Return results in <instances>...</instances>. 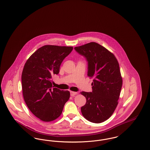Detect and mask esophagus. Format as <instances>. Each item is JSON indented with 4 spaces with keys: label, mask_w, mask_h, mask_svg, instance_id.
<instances>
[{
    "label": "esophagus",
    "mask_w": 150,
    "mask_h": 150,
    "mask_svg": "<svg viewBox=\"0 0 150 150\" xmlns=\"http://www.w3.org/2000/svg\"><path fill=\"white\" fill-rule=\"evenodd\" d=\"M77 94L76 92H70V94H71V96H74L75 95H76Z\"/></svg>",
    "instance_id": "1"
}]
</instances>
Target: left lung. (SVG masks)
<instances>
[{
	"label": "left lung",
	"instance_id": "obj_1",
	"mask_svg": "<svg viewBox=\"0 0 150 150\" xmlns=\"http://www.w3.org/2000/svg\"><path fill=\"white\" fill-rule=\"evenodd\" d=\"M88 62V76L93 79L92 92H81L86 98L81 107L88 121L100 123L114 113L118 104L122 80L119 64L114 54L95 42L74 48Z\"/></svg>",
	"mask_w": 150,
	"mask_h": 150
}]
</instances>
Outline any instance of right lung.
<instances>
[{
  "instance_id": "right-lung-1",
  "label": "right lung",
  "mask_w": 150,
  "mask_h": 150,
  "mask_svg": "<svg viewBox=\"0 0 150 150\" xmlns=\"http://www.w3.org/2000/svg\"><path fill=\"white\" fill-rule=\"evenodd\" d=\"M72 50V47L46 45L25 64L21 76L23 98L31 112L42 121L57 119L70 98V92L53 88L51 80L58 74L61 63Z\"/></svg>"
}]
</instances>
